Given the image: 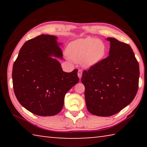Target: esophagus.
<instances>
[{"instance_id":"esophagus-1","label":"esophagus","mask_w":147,"mask_h":147,"mask_svg":"<svg viewBox=\"0 0 147 147\" xmlns=\"http://www.w3.org/2000/svg\"><path fill=\"white\" fill-rule=\"evenodd\" d=\"M82 75V70H80V69H79L78 71V76L80 79L81 78Z\"/></svg>"}]
</instances>
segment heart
I'll return each mask as SVG.
<instances>
[{"mask_svg": "<svg viewBox=\"0 0 147 147\" xmlns=\"http://www.w3.org/2000/svg\"><path fill=\"white\" fill-rule=\"evenodd\" d=\"M106 49L102 42L94 38L79 39L69 44L67 53L75 61H81L86 67L97 65L102 60Z\"/></svg>", "mask_w": 147, "mask_h": 147, "instance_id": "obj_1", "label": "heart"}]
</instances>
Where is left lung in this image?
Returning <instances> with one entry per match:
<instances>
[{"label": "left lung", "mask_w": 147, "mask_h": 147, "mask_svg": "<svg viewBox=\"0 0 147 147\" xmlns=\"http://www.w3.org/2000/svg\"><path fill=\"white\" fill-rule=\"evenodd\" d=\"M110 41L109 56L84 71L88 110L93 115L109 117L118 113L134 100L138 90L139 67L128 44L115 38Z\"/></svg>", "instance_id": "1"}]
</instances>
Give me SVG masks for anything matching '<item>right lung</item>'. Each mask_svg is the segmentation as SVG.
<instances>
[{
    "mask_svg": "<svg viewBox=\"0 0 147 147\" xmlns=\"http://www.w3.org/2000/svg\"><path fill=\"white\" fill-rule=\"evenodd\" d=\"M51 35L38 36L26 41L14 62L12 80L19 102L35 115L53 116L63 108L65 95L78 82V70L63 71L59 62L63 53Z\"/></svg>",
    "mask_w": 147,
    "mask_h": 147,
    "instance_id": "right-lung-1",
    "label": "right lung"
}]
</instances>
